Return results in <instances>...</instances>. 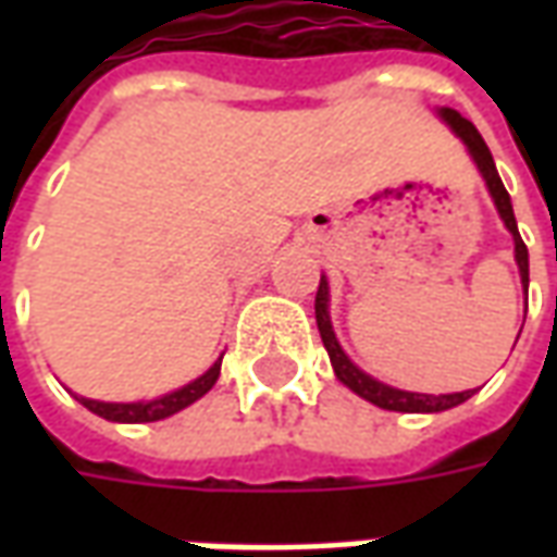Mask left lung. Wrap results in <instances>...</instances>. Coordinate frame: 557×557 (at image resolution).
<instances>
[{"instance_id":"1","label":"left lung","mask_w":557,"mask_h":557,"mask_svg":"<svg viewBox=\"0 0 557 557\" xmlns=\"http://www.w3.org/2000/svg\"><path fill=\"white\" fill-rule=\"evenodd\" d=\"M442 119L447 125L454 127L456 134L462 137V143L471 151V158L478 163V170L483 172L486 178V187H490L492 199H495V208L502 214L504 226L513 232V244H516V262H519V274H522V286L528 292V247L522 242V235L516 230V218H513V206H510V194L504 190L502 178H498V170H495V160L490 154V146L483 143V137L478 134V127L471 125L468 119L456 113V110H442ZM315 325H319V334H322V343H325L327 355H331V363H334V373L346 387H351L358 397H363L367 403H373L379 409L387 411H411V414H420V411H444L454 409L459 403H466L474 391H462V394H442V397H432V394H409V391H397V387H387L382 382H375L367 373H361L355 363L343 355L339 349L337 337L331 331V315H327V283L325 277L319 280V292H315Z\"/></svg>"}]
</instances>
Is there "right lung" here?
Wrapping results in <instances>:
<instances>
[{"instance_id": "obj_1", "label": "right lung", "mask_w": 557, "mask_h": 557, "mask_svg": "<svg viewBox=\"0 0 557 557\" xmlns=\"http://www.w3.org/2000/svg\"><path fill=\"white\" fill-rule=\"evenodd\" d=\"M220 375V361L208 370L206 375H199L190 385L172 391L166 397L148 399V403H98V399L79 397V403L89 411H95L98 418L115 420V423H151V420H163L175 414V411L187 409L190 403H196L199 397H206L208 391L214 387Z\"/></svg>"}]
</instances>
